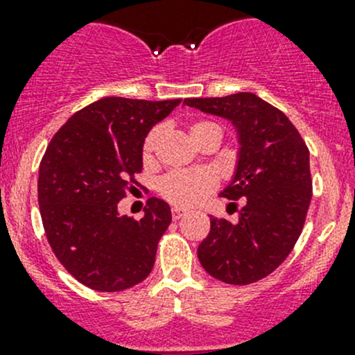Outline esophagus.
Masks as SVG:
<instances>
[{"mask_svg": "<svg viewBox=\"0 0 355 355\" xmlns=\"http://www.w3.org/2000/svg\"><path fill=\"white\" fill-rule=\"evenodd\" d=\"M184 214H185V209H182V207H173V209H171V218H173L175 221L180 220Z\"/></svg>", "mask_w": 355, "mask_h": 355, "instance_id": "34e87169", "label": "esophagus"}]
</instances>
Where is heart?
Returning <instances> with one entry per match:
<instances>
[{
    "label": "heart",
    "instance_id": "b5f03b06",
    "mask_svg": "<svg viewBox=\"0 0 355 355\" xmlns=\"http://www.w3.org/2000/svg\"><path fill=\"white\" fill-rule=\"evenodd\" d=\"M214 130L218 134H223L221 127L213 121H196L191 127V135L200 134V132ZM161 137V128L155 127L149 130L146 135L144 142H142V159L151 161L155 155L157 142ZM216 187V178L213 173L206 170H182V171H171V173L164 175L159 182V194L163 196L168 202L175 204L180 207H191L199 204L200 200L206 198L207 194L214 191Z\"/></svg>",
    "mask_w": 355,
    "mask_h": 355
}]
</instances>
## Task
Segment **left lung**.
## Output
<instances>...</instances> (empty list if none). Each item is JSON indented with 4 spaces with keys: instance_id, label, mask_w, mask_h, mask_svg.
Returning <instances> with one entry per match:
<instances>
[{
    "instance_id": "left-lung-1",
    "label": "left lung",
    "mask_w": 355,
    "mask_h": 355,
    "mask_svg": "<svg viewBox=\"0 0 355 355\" xmlns=\"http://www.w3.org/2000/svg\"><path fill=\"white\" fill-rule=\"evenodd\" d=\"M184 105L230 120L241 142L237 171L221 192L239 221L211 216L198 249L200 264L223 284L263 280L287 259L304 228L313 198L309 149L287 114L252 92L189 98Z\"/></svg>"
}]
</instances>
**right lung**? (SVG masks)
Returning a JSON list of instances; mask_svg holds the SVG:
<instances>
[{
    "instance_id": "1",
    "label": "right lung",
    "mask_w": 355,
    "mask_h": 355,
    "mask_svg": "<svg viewBox=\"0 0 355 355\" xmlns=\"http://www.w3.org/2000/svg\"><path fill=\"white\" fill-rule=\"evenodd\" d=\"M180 99L103 98L68 118L39 166L42 227L63 268L85 287L120 292L155 266L171 223L164 200L148 199L144 218L120 216L118 202L139 185L142 142Z\"/></svg>"
}]
</instances>
